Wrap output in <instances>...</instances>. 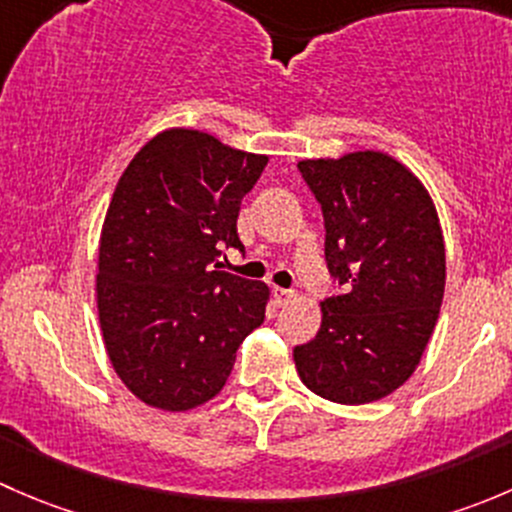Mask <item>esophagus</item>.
I'll return each mask as SVG.
<instances>
[{
  "label": "esophagus",
  "instance_id": "esophagus-1",
  "mask_svg": "<svg viewBox=\"0 0 512 512\" xmlns=\"http://www.w3.org/2000/svg\"><path fill=\"white\" fill-rule=\"evenodd\" d=\"M272 294H275L277 304H287V302H292V299H294V289L275 287V289H272Z\"/></svg>",
  "mask_w": 512,
  "mask_h": 512
}]
</instances>
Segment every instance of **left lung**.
Returning a JSON list of instances; mask_svg holds the SVG:
<instances>
[{
	"label": "left lung",
	"instance_id": "8db88e82",
	"mask_svg": "<svg viewBox=\"0 0 512 512\" xmlns=\"http://www.w3.org/2000/svg\"><path fill=\"white\" fill-rule=\"evenodd\" d=\"M322 205L324 257L344 294L322 302L317 337L294 347L309 391L334 404H371L416 371L446 287L436 205L396 158L356 151L299 160Z\"/></svg>",
	"mask_w": 512,
	"mask_h": 512
}]
</instances>
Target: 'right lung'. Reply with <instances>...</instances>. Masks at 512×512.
Masks as SVG:
<instances>
[{
    "label": "right lung",
    "mask_w": 512,
    "mask_h": 512,
    "mask_svg": "<svg viewBox=\"0 0 512 512\" xmlns=\"http://www.w3.org/2000/svg\"><path fill=\"white\" fill-rule=\"evenodd\" d=\"M267 156L168 128L118 178L98 242L96 304L118 379L153 409L220 394L242 339L265 322L270 287L220 270L240 203Z\"/></svg>",
    "instance_id": "obj_1"
}]
</instances>
